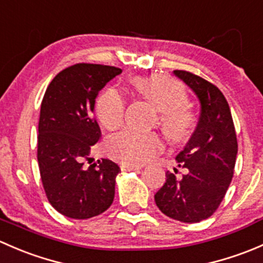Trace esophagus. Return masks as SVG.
Instances as JSON below:
<instances>
[{"mask_svg":"<svg viewBox=\"0 0 263 263\" xmlns=\"http://www.w3.org/2000/svg\"><path fill=\"white\" fill-rule=\"evenodd\" d=\"M141 169V165H131V164H122L121 171L122 172H131V171H139Z\"/></svg>","mask_w":263,"mask_h":263,"instance_id":"34e87169","label":"esophagus"}]
</instances>
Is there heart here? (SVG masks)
<instances>
[{
    "mask_svg": "<svg viewBox=\"0 0 263 263\" xmlns=\"http://www.w3.org/2000/svg\"><path fill=\"white\" fill-rule=\"evenodd\" d=\"M135 89L160 110V127L166 139L181 142L191 134L195 117L187 107V92L174 79L165 75L137 76L132 80ZM126 103L115 87L104 90L95 102V115L103 127L109 131L119 128L124 121ZM156 135H145L123 129L105 141V151L110 158L124 164H142L160 150Z\"/></svg>",
    "mask_w": 263,
    "mask_h": 263,
    "instance_id": "b5f03b06",
    "label": "heart"
}]
</instances>
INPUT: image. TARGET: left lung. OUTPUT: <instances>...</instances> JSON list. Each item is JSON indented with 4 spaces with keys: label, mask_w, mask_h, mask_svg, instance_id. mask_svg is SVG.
<instances>
[{
    "label": "left lung",
    "mask_w": 263,
    "mask_h": 263,
    "mask_svg": "<svg viewBox=\"0 0 263 263\" xmlns=\"http://www.w3.org/2000/svg\"><path fill=\"white\" fill-rule=\"evenodd\" d=\"M174 75L197 95L201 116L192 137L176 156L185 174L177 178L166 172V181L155 193V202L166 216L192 224L210 217L221 203L234 174L238 142L222 92L188 71L176 70Z\"/></svg>",
    "instance_id": "8db88e82"
}]
</instances>
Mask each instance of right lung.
Listing matches in <instances>:
<instances>
[{
  "label": "right lung",
  "mask_w": 263,
  "mask_h": 263,
  "mask_svg": "<svg viewBox=\"0 0 263 263\" xmlns=\"http://www.w3.org/2000/svg\"><path fill=\"white\" fill-rule=\"evenodd\" d=\"M122 72L115 66L76 63L50 81L41 105L38 164L49 203L71 219L104 213L115 198L119 166L109 159L85 165L100 128L92 117L100 90Z\"/></svg>",
  "instance_id": "add662e5"
}]
</instances>
